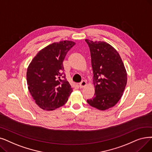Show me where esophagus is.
I'll return each instance as SVG.
<instances>
[{"label": "esophagus", "instance_id": "1", "mask_svg": "<svg viewBox=\"0 0 152 152\" xmlns=\"http://www.w3.org/2000/svg\"><path fill=\"white\" fill-rule=\"evenodd\" d=\"M86 84H87L86 81H82L81 82V83L80 84V87L81 88H84L86 86Z\"/></svg>", "mask_w": 152, "mask_h": 152}]
</instances>
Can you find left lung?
Returning <instances> with one entry per match:
<instances>
[{
    "label": "left lung",
    "instance_id": "obj_1",
    "mask_svg": "<svg viewBox=\"0 0 152 152\" xmlns=\"http://www.w3.org/2000/svg\"><path fill=\"white\" fill-rule=\"evenodd\" d=\"M91 56L95 87L94 97L88 99L92 107L104 110L120 100L127 81V72L118 53L104 42L86 39Z\"/></svg>",
    "mask_w": 152,
    "mask_h": 152
}]
</instances>
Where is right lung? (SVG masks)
Returning <instances> with one entry per match:
<instances>
[{
    "label": "right lung",
    "instance_id": "obj_1",
    "mask_svg": "<svg viewBox=\"0 0 152 152\" xmlns=\"http://www.w3.org/2000/svg\"><path fill=\"white\" fill-rule=\"evenodd\" d=\"M75 45L67 40L52 43L39 51L29 64L28 88L42 109L55 110L68 101L72 89L66 78L63 61Z\"/></svg>",
    "mask_w": 152,
    "mask_h": 152
}]
</instances>
